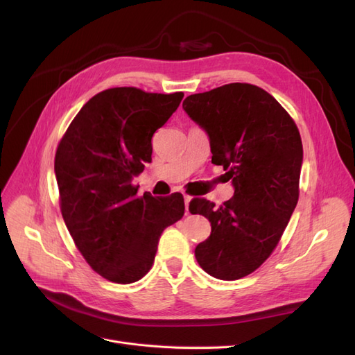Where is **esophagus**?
Masks as SVG:
<instances>
[{
	"instance_id": "obj_1",
	"label": "esophagus",
	"mask_w": 355,
	"mask_h": 355,
	"mask_svg": "<svg viewBox=\"0 0 355 355\" xmlns=\"http://www.w3.org/2000/svg\"><path fill=\"white\" fill-rule=\"evenodd\" d=\"M191 200H192V197H189V196H184V201H185V211H187V214L189 213V202H191Z\"/></svg>"
}]
</instances>
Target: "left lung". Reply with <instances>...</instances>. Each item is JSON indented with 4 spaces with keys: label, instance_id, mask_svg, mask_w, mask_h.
<instances>
[{
    "label": "left lung",
    "instance_id": "left-lung-1",
    "mask_svg": "<svg viewBox=\"0 0 355 355\" xmlns=\"http://www.w3.org/2000/svg\"><path fill=\"white\" fill-rule=\"evenodd\" d=\"M182 108L209 136L211 163L223 166L234 187L220 207L204 198L189 202L191 213L211 225L196 247L197 262L214 278L239 280L270 257L296 207L302 141L283 106L252 84L191 94Z\"/></svg>",
    "mask_w": 355,
    "mask_h": 355
}]
</instances>
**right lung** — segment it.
I'll list each match as a JSON object with an SVG mask.
<instances>
[{"label": "right lung", "mask_w": 355, "mask_h": 355, "mask_svg": "<svg viewBox=\"0 0 355 355\" xmlns=\"http://www.w3.org/2000/svg\"><path fill=\"white\" fill-rule=\"evenodd\" d=\"M184 93L135 87L101 92L85 103L58 146L55 173L60 210L84 259L118 284L151 270L159 235L185 211L179 192L137 196L133 179L151 163V139Z\"/></svg>", "instance_id": "1"}]
</instances>
